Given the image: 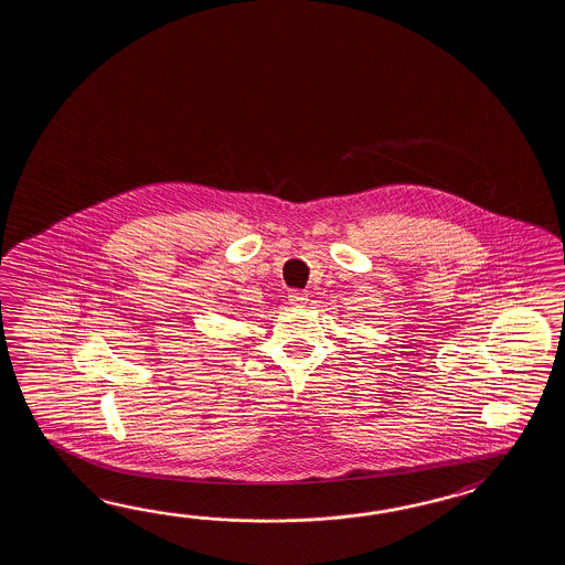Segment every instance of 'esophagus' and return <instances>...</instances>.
Here are the masks:
<instances>
[{
	"label": "esophagus",
	"instance_id": "1",
	"mask_svg": "<svg viewBox=\"0 0 565 565\" xmlns=\"http://www.w3.org/2000/svg\"><path fill=\"white\" fill-rule=\"evenodd\" d=\"M307 301H309V299H307V292H305V290H290L289 302L292 307H302Z\"/></svg>",
	"mask_w": 565,
	"mask_h": 565
}]
</instances>
